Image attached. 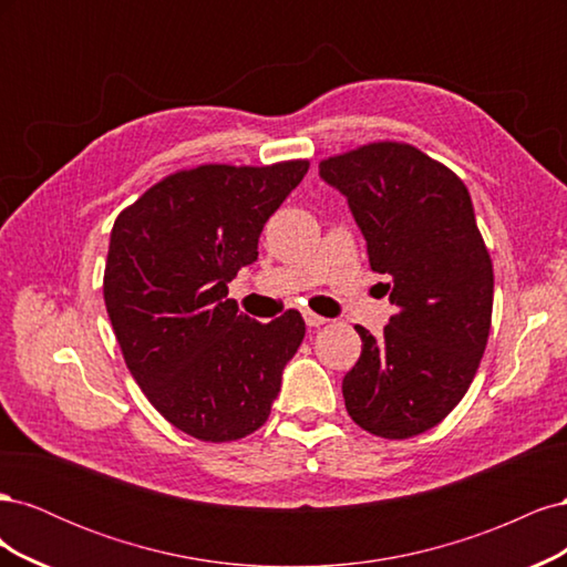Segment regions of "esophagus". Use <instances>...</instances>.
Instances as JSON below:
<instances>
[{
  "mask_svg": "<svg viewBox=\"0 0 567 567\" xmlns=\"http://www.w3.org/2000/svg\"><path fill=\"white\" fill-rule=\"evenodd\" d=\"M326 321V317H319V315H315V312H305V323L310 326V329H319V326H323Z\"/></svg>",
  "mask_w": 567,
  "mask_h": 567,
  "instance_id": "1",
  "label": "esophagus"
}]
</instances>
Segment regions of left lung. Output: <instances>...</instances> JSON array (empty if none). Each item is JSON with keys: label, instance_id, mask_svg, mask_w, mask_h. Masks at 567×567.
<instances>
[{"label": "left lung", "instance_id": "obj_1", "mask_svg": "<svg viewBox=\"0 0 567 567\" xmlns=\"http://www.w3.org/2000/svg\"><path fill=\"white\" fill-rule=\"evenodd\" d=\"M348 198L373 271L398 307L362 357L342 398L364 431L406 440L431 431L461 402L483 359L494 274L473 200L450 167L409 144H369L319 163Z\"/></svg>", "mask_w": 567, "mask_h": 567}]
</instances>
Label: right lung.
<instances>
[{"instance_id":"1","label":"right lung","mask_w":567,"mask_h":567,"mask_svg":"<svg viewBox=\"0 0 567 567\" xmlns=\"http://www.w3.org/2000/svg\"><path fill=\"white\" fill-rule=\"evenodd\" d=\"M310 169L200 165L151 186L111 231L104 300L148 402L203 442L260 427L305 338L300 312H238L227 284L257 260L265 221Z\"/></svg>"}]
</instances>
